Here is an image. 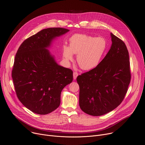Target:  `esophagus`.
Returning <instances> with one entry per match:
<instances>
[{
  "mask_svg": "<svg viewBox=\"0 0 145 145\" xmlns=\"http://www.w3.org/2000/svg\"><path fill=\"white\" fill-rule=\"evenodd\" d=\"M77 76H78V73L76 72H73V79L74 80L76 79Z\"/></svg>",
  "mask_w": 145,
  "mask_h": 145,
  "instance_id": "34e87169",
  "label": "esophagus"
}]
</instances>
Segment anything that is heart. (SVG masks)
<instances>
[{"mask_svg": "<svg viewBox=\"0 0 145 145\" xmlns=\"http://www.w3.org/2000/svg\"><path fill=\"white\" fill-rule=\"evenodd\" d=\"M107 42L102 37H96L85 34H75L69 39V46H63L62 54L67 61L73 58L83 70L95 68L102 61L107 49Z\"/></svg>", "mask_w": 145, "mask_h": 145, "instance_id": "b5f03b06", "label": "heart"}]
</instances>
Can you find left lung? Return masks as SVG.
<instances>
[{
    "label": "left lung",
    "mask_w": 145,
    "mask_h": 145,
    "mask_svg": "<svg viewBox=\"0 0 145 145\" xmlns=\"http://www.w3.org/2000/svg\"><path fill=\"white\" fill-rule=\"evenodd\" d=\"M112 45L97 67L78 76L79 105L86 113L106 114L124 99L131 80L129 58L125 43L110 33Z\"/></svg>",
    "instance_id": "left-lung-1"
}]
</instances>
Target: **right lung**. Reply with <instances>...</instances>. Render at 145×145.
<instances>
[{
    "mask_svg": "<svg viewBox=\"0 0 145 145\" xmlns=\"http://www.w3.org/2000/svg\"><path fill=\"white\" fill-rule=\"evenodd\" d=\"M69 31L43 29L26 39L17 52L13 83L18 99L33 113L47 114L57 109L62 90L73 80L72 71L59 65L47 49L57 37Z\"/></svg>",
    "mask_w": 145,
    "mask_h": 145,
    "instance_id": "add662e5",
    "label": "right lung"
}]
</instances>
